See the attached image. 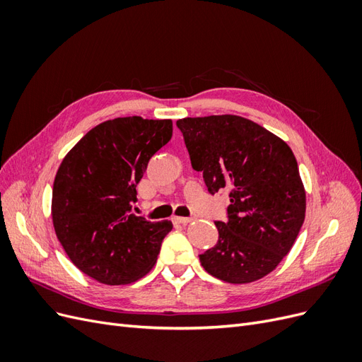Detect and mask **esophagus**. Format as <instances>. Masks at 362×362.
Segmentation results:
<instances>
[{
	"mask_svg": "<svg viewBox=\"0 0 362 362\" xmlns=\"http://www.w3.org/2000/svg\"><path fill=\"white\" fill-rule=\"evenodd\" d=\"M189 222H192L190 217H173V223L178 225H187Z\"/></svg>",
	"mask_w": 362,
	"mask_h": 362,
	"instance_id": "obj_1",
	"label": "esophagus"
}]
</instances>
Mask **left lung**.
I'll return each instance as SVG.
<instances>
[{
    "instance_id": "8db88e82",
    "label": "left lung",
    "mask_w": 362,
    "mask_h": 362,
    "mask_svg": "<svg viewBox=\"0 0 362 362\" xmlns=\"http://www.w3.org/2000/svg\"><path fill=\"white\" fill-rule=\"evenodd\" d=\"M192 168L208 193L229 190L214 247L199 255L214 278L247 284L286 257L305 218L298 161L286 141L249 119L222 115L177 120Z\"/></svg>"
}]
</instances>
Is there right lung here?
<instances>
[{"label": "right lung", "mask_w": 362, "mask_h": 362, "mask_svg": "<svg viewBox=\"0 0 362 362\" xmlns=\"http://www.w3.org/2000/svg\"><path fill=\"white\" fill-rule=\"evenodd\" d=\"M170 137V119L116 117L92 128L62 161L52 189L54 229L87 276L122 286L156 264L172 223L131 210L151 157Z\"/></svg>", "instance_id": "1"}]
</instances>
